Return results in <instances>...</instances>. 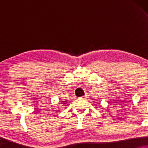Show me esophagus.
Returning <instances> with one entry per match:
<instances>
[{
  "label": "esophagus",
  "instance_id": "1",
  "mask_svg": "<svg viewBox=\"0 0 148 148\" xmlns=\"http://www.w3.org/2000/svg\"><path fill=\"white\" fill-rule=\"evenodd\" d=\"M86 98V96H84L82 97V98H83V99H85Z\"/></svg>",
  "mask_w": 148,
  "mask_h": 148
}]
</instances>
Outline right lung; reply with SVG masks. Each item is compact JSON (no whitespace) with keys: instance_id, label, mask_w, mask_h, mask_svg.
I'll use <instances>...</instances> for the list:
<instances>
[{"instance_id":"add662e5","label":"right lung","mask_w":148,"mask_h":148,"mask_svg":"<svg viewBox=\"0 0 148 148\" xmlns=\"http://www.w3.org/2000/svg\"><path fill=\"white\" fill-rule=\"evenodd\" d=\"M63 102H64V103H61V104H65V101H63Z\"/></svg>"}]
</instances>
